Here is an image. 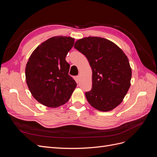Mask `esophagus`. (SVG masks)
<instances>
[{"label": "esophagus", "mask_w": 157, "mask_h": 157, "mask_svg": "<svg viewBox=\"0 0 157 157\" xmlns=\"http://www.w3.org/2000/svg\"><path fill=\"white\" fill-rule=\"evenodd\" d=\"M80 75H78L77 77V80H78V81H79V80H80Z\"/></svg>", "instance_id": "obj_1"}]
</instances>
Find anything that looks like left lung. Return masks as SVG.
<instances>
[{
  "label": "left lung",
  "instance_id": "8db88e82",
  "mask_svg": "<svg viewBox=\"0 0 157 157\" xmlns=\"http://www.w3.org/2000/svg\"><path fill=\"white\" fill-rule=\"evenodd\" d=\"M74 47L86 57L92 70V88L85 93L88 103L98 111L113 110L130 87L132 69L127 56L114 42L101 37L83 38Z\"/></svg>",
  "mask_w": 157,
  "mask_h": 157
}]
</instances>
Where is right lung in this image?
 I'll return each instance as SVG.
<instances>
[{
  "label": "right lung",
  "instance_id": "right-lung-1",
  "mask_svg": "<svg viewBox=\"0 0 157 157\" xmlns=\"http://www.w3.org/2000/svg\"><path fill=\"white\" fill-rule=\"evenodd\" d=\"M74 42L70 36L50 38L38 46L28 59L26 83L33 98L42 105L52 108L63 105L77 87L65 60Z\"/></svg>",
  "mask_w": 157,
  "mask_h": 157
}]
</instances>
